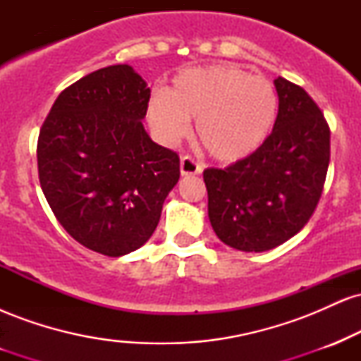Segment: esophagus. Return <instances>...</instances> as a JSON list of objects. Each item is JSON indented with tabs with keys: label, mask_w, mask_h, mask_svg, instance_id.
Returning <instances> with one entry per match:
<instances>
[{
	"label": "esophagus",
	"mask_w": 361,
	"mask_h": 361,
	"mask_svg": "<svg viewBox=\"0 0 361 361\" xmlns=\"http://www.w3.org/2000/svg\"><path fill=\"white\" fill-rule=\"evenodd\" d=\"M180 171L181 175H200L202 166L193 159L192 156H183L180 161Z\"/></svg>",
	"instance_id": "34e87169"
}]
</instances>
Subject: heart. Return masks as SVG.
I'll use <instances>...</instances> for the list:
<instances>
[{
  "instance_id": "obj_1",
  "label": "heart",
  "mask_w": 361,
  "mask_h": 361,
  "mask_svg": "<svg viewBox=\"0 0 361 361\" xmlns=\"http://www.w3.org/2000/svg\"><path fill=\"white\" fill-rule=\"evenodd\" d=\"M276 114L271 82L235 64L183 69L147 103L149 123L161 140L176 142L188 134V120H197L198 142L222 163L244 159L261 147Z\"/></svg>"
}]
</instances>
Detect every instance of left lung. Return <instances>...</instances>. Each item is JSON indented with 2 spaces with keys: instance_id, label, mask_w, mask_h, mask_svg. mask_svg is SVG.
I'll list each match as a JSON object with an SVG mask.
<instances>
[{
  "instance_id": "obj_1",
  "label": "left lung",
  "mask_w": 361,
  "mask_h": 361,
  "mask_svg": "<svg viewBox=\"0 0 361 361\" xmlns=\"http://www.w3.org/2000/svg\"><path fill=\"white\" fill-rule=\"evenodd\" d=\"M279 115L267 140L231 166L204 171L209 219L234 250L261 252L295 235L319 204L329 166V126L307 91L276 78Z\"/></svg>"
}]
</instances>
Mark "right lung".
I'll return each mask as SVG.
<instances>
[{
    "mask_svg": "<svg viewBox=\"0 0 361 361\" xmlns=\"http://www.w3.org/2000/svg\"><path fill=\"white\" fill-rule=\"evenodd\" d=\"M151 90L130 66L81 78L54 102L37 142L42 192L78 243L118 258L147 243L180 157L142 126Z\"/></svg>",
    "mask_w": 361,
    "mask_h": 361,
    "instance_id": "1",
    "label": "right lung"
}]
</instances>
